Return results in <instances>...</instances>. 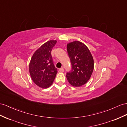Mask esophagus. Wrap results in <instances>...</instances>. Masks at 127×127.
<instances>
[{
	"label": "esophagus",
	"mask_w": 127,
	"mask_h": 127,
	"mask_svg": "<svg viewBox=\"0 0 127 127\" xmlns=\"http://www.w3.org/2000/svg\"><path fill=\"white\" fill-rule=\"evenodd\" d=\"M59 71H60L61 72H64V68H63V67H61V68H60V69H59Z\"/></svg>",
	"instance_id": "obj_1"
}]
</instances>
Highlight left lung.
Listing matches in <instances>:
<instances>
[{
	"instance_id": "8db88e82",
	"label": "left lung",
	"mask_w": 127,
	"mask_h": 127,
	"mask_svg": "<svg viewBox=\"0 0 127 127\" xmlns=\"http://www.w3.org/2000/svg\"><path fill=\"white\" fill-rule=\"evenodd\" d=\"M67 51L72 69L67 72V81L71 85L79 87L85 84L91 76L94 69V61L86 45L79 41L67 44Z\"/></svg>"
}]
</instances>
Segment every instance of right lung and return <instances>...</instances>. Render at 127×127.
Returning <instances> with one entry per match:
<instances>
[{
  "label": "right lung",
  "instance_id": "obj_1",
  "mask_svg": "<svg viewBox=\"0 0 127 127\" xmlns=\"http://www.w3.org/2000/svg\"><path fill=\"white\" fill-rule=\"evenodd\" d=\"M56 42V40L45 42L35 52L30 61L29 67L32 79L42 89L52 85L57 73L51 54Z\"/></svg>",
  "mask_w": 127,
  "mask_h": 127
}]
</instances>
